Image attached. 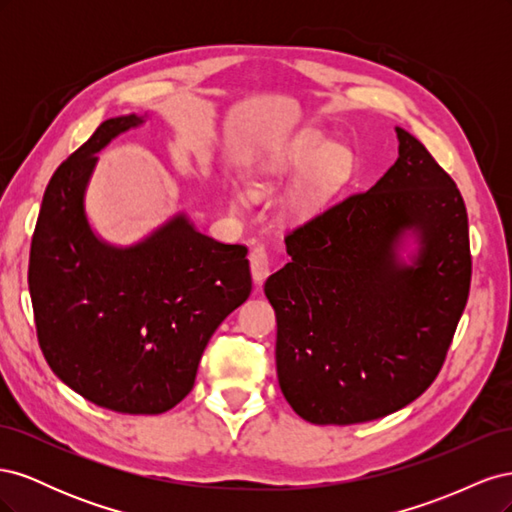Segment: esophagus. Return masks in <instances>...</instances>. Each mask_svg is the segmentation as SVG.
<instances>
[{
  "label": "esophagus",
  "mask_w": 512,
  "mask_h": 512,
  "mask_svg": "<svg viewBox=\"0 0 512 512\" xmlns=\"http://www.w3.org/2000/svg\"><path fill=\"white\" fill-rule=\"evenodd\" d=\"M250 269H252V277L254 284H262L271 273V260L267 254L265 245H254L250 250Z\"/></svg>",
  "instance_id": "esophagus-1"
}]
</instances>
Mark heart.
<instances>
[{
	"instance_id": "heart-1",
	"label": "heart",
	"mask_w": 512,
	"mask_h": 512,
	"mask_svg": "<svg viewBox=\"0 0 512 512\" xmlns=\"http://www.w3.org/2000/svg\"><path fill=\"white\" fill-rule=\"evenodd\" d=\"M312 162L307 173V190L312 194H324L333 190L342 181L350 168V156L344 147L320 141V138H307L297 145L286 149L280 158L275 160L277 168H301Z\"/></svg>"
}]
</instances>
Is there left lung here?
<instances>
[{
    "instance_id": "1",
    "label": "left lung",
    "mask_w": 512,
    "mask_h": 512,
    "mask_svg": "<svg viewBox=\"0 0 512 512\" xmlns=\"http://www.w3.org/2000/svg\"><path fill=\"white\" fill-rule=\"evenodd\" d=\"M397 138L374 188L288 230L290 262L265 282L280 389L309 423L374 421L423 395L468 303L466 203L421 141ZM406 229L422 239L412 266L394 254Z\"/></svg>"
}]
</instances>
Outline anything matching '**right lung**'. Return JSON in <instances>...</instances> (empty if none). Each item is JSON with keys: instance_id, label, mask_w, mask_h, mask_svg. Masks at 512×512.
I'll list each match as a JSON object with an SVG mask.
<instances>
[{"instance_id": "right-lung-1", "label": "right lung", "mask_w": 512, "mask_h": 512, "mask_svg": "<svg viewBox=\"0 0 512 512\" xmlns=\"http://www.w3.org/2000/svg\"><path fill=\"white\" fill-rule=\"evenodd\" d=\"M143 117L106 119L59 164L29 250L38 344L55 376L91 404L162 414L192 391L205 346L252 292L247 247L183 215L132 247L91 232L83 194L96 153Z\"/></svg>"}]
</instances>
